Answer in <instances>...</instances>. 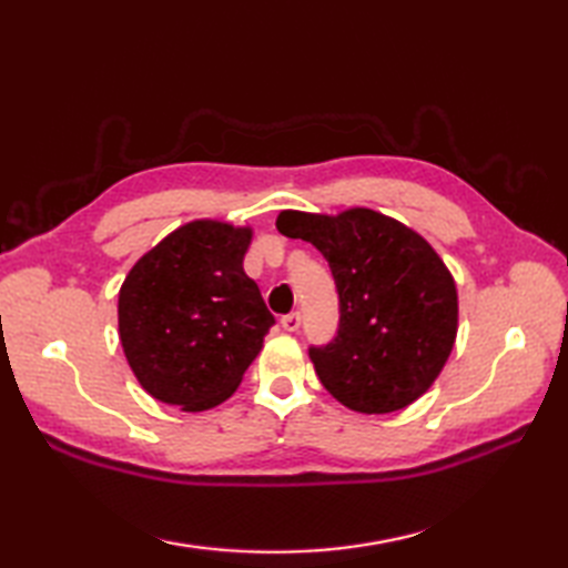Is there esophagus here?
I'll return each instance as SVG.
<instances>
[{
    "mask_svg": "<svg viewBox=\"0 0 568 568\" xmlns=\"http://www.w3.org/2000/svg\"><path fill=\"white\" fill-rule=\"evenodd\" d=\"M281 324H283L285 332H297L300 324H303V317H300V312H291V315H285L281 320Z\"/></svg>",
    "mask_w": 568,
    "mask_h": 568,
    "instance_id": "34e87169",
    "label": "esophagus"
}]
</instances>
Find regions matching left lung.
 Segmentation results:
<instances>
[{
	"instance_id": "obj_1",
	"label": "left lung",
	"mask_w": 568,
	"mask_h": 568,
	"mask_svg": "<svg viewBox=\"0 0 568 568\" xmlns=\"http://www.w3.org/2000/svg\"><path fill=\"white\" fill-rule=\"evenodd\" d=\"M275 226L327 258L339 293L336 339L310 348L324 388L364 415L397 413L425 395L458 332L454 275L429 241L368 207L283 210Z\"/></svg>"
}]
</instances>
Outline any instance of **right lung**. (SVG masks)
Instances as JSON below:
<instances>
[{
    "label": "right lung",
    "instance_id": "obj_1",
    "mask_svg": "<svg viewBox=\"0 0 568 568\" xmlns=\"http://www.w3.org/2000/svg\"><path fill=\"white\" fill-rule=\"evenodd\" d=\"M253 226L192 220L131 265L119 287V339L141 388L202 413L234 395L273 327L244 271Z\"/></svg>",
    "mask_w": 568,
    "mask_h": 568
}]
</instances>
